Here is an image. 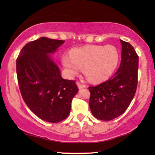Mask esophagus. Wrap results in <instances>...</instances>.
<instances>
[{
	"mask_svg": "<svg viewBox=\"0 0 155 155\" xmlns=\"http://www.w3.org/2000/svg\"><path fill=\"white\" fill-rule=\"evenodd\" d=\"M76 84H77V86H78V87H79V89H82V88H84V87H87L85 84H81L80 82H77V83H76Z\"/></svg>",
	"mask_w": 155,
	"mask_h": 155,
	"instance_id": "1",
	"label": "esophagus"
}]
</instances>
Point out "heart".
Returning <instances> with one entry per match:
<instances>
[{"label": "heart", "mask_w": 155, "mask_h": 155, "mask_svg": "<svg viewBox=\"0 0 155 155\" xmlns=\"http://www.w3.org/2000/svg\"><path fill=\"white\" fill-rule=\"evenodd\" d=\"M62 60L69 76L78 74L83 68L90 81L101 82L109 78L116 70L120 54L111 45H88L71 49L70 56L64 55Z\"/></svg>", "instance_id": "heart-1"}]
</instances>
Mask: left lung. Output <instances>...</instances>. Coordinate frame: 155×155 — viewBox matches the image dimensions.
I'll list each match as a JSON object with an SVG mask.
<instances>
[{"mask_svg": "<svg viewBox=\"0 0 155 155\" xmlns=\"http://www.w3.org/2000/svg\"><path fill=\"white\" fill-rule=\"evenodd\" d=\"M122 44L120 66L108 81L89 87V106L92 114L100 120L109 121L124 113L130 104L138 84V56L128 42Z\"/></svg>", "mask_w": 155, "mask_h": 155, "instance_id": "obj_1", "label": "left lung"}]
</instances>
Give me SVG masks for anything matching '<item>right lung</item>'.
<instances>
[{
    "label": "right lung",
    "instance_id": "right-lung-1",
    "mask_svg": "<svg viewBox=\"0 0 155 155\" xmlns=\"http://www.w3.org/2000/svg\"><path fill=\"white\" fill-rule=\"evenodd\" d=\"M64 42L41 37L27 44L17 59V80L23 100L37 117L52 123L67 118L73 97L79 91L75 81L62 78L49 55Z\"/></svg>",
    "mask_w": 155,
    "mask_h": 155
}]
</instances>
